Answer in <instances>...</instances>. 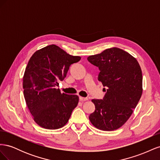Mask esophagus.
Masks as SVG:
<instances>
[{
	"label": "esophagus",
	"instance_id": "34e87169",
	"mask_svg": "<svg viewBox=\"0 0 160 160\" xmlns=\"http://www.w3.org/2000/svg\"><path fill=\"white\" fill-rule=\"evenodd\" d=\"M79 100L81 101H88V98H83V97H79Z\"/></svg>",
	"mask_w": 160,
	"mask_h": 160
}]
</instances>
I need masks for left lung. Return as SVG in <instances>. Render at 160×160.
I'll return each mask as SVG.
<instances>
[{
	"label": "left lung",
	"mask_w": 160,
	"mask_h": 160,
	"mask_svg": "<svg viewBox=\"0 0 160 160\" xmlns=\"http://www.w3.org/2000/svg\"><path fill=\"white\" fill-rule=\"evenodd\" d=\"M88 60L99 67L98 80L107 91L103 99H92L95 110L89 115L90 122L103 131L118 129L128 120L141 98V67L135 57L117 47L91 55Z\"/></svg>",
	"instance_id": "left-lung-1"
}]
</instances>
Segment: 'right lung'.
I'll use <instances>...</instances> for the list:
<instances>
[{"label":"right lung","mask_w":160,"mask_h":160,"mask_svg":"<svg viewBox=\"0 0 160 160\" xmlns=\"http://www.w3.org/2000/svg\"><path fill=\"white\" fill-rule=\"evenodd\" d=\"M80 59L55 45L42 48L30 58L22 78L23 93L28 110L40 127L57 129L68 122L79 97L61 93L56 86L65 78L70 65Z\"/></svg>","instance_id":"right-lung-1"}]
</instances>
